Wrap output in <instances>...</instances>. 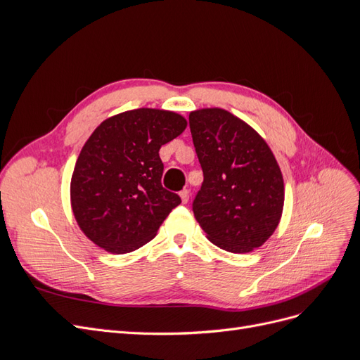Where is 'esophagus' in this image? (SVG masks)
I'll use <instances>...</instances> for the list:
<instances>
[{"label": "esophagus", "mask_w": 360, "mask_h": 360, "mask_svg": "<svg viewBox=\"0 0 360 360\" xmlns=\"http://www.w3.org/2000/svg\"><path fill=\"white\" fill-rule=\"evenodd\" d=\"M180 198H181V202H183V204H186V202L189 201V191H188V189L181 191V192H180Z\"/></svg>", "instance_id": "esophagus-1"}]
</instances>
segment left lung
<instances>
[{
	"label": "left lung",
	"mask_w": 360,
	"mask_h": 360,
	"mask_svg": "<svg viewBox=\"0 0 360 360\" xmlns=\"http://www.w3.org/2000/svg\"><path fill=\"white\" fill-rule=\"evenodd\" d=\"M189 127L204 172L195 219L217 248L252 252L275 233L284 209L275 155L254 127L222 108L192 111Z\"/></svg>",
	"instance_id": "8db88e82"
}]
</instances>
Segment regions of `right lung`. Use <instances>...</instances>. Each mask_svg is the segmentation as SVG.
<instances>
[{"instance_id": "obj_1", "label": "right lung", "mask_w": 360, "mask_h": 360, "mask_svg": "<svg viewBox=\"0 0 360 360\" xmlns=\"http://www.w3.org/2000/svg\"><path fill=\"white\" fill-rule=\"evenodd\" d=\"M183 115L138 108L106 118L86 139L70 180L81 231L111 254H129L155 238L180 197L162 188L159 150L183 134Z\"/></svg>"}]
</instances>
